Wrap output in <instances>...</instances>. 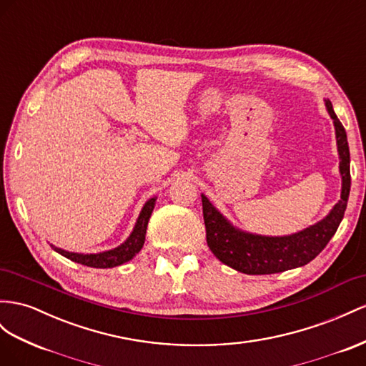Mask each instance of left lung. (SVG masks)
Returning <instances> with one entry per match:
<instances>
[{
  "label": "left lung",
  "instance_id": "8db88e82",
  "mask_svg": "<svg viewBox=\"0 0 366 366\" xmlns=\"http://www.w3.org/2000/svg\"><path fill=\"white\" fill-rule=\"evenodd\" d=\"M325 106H327V111L332 118L335 142H337L340 160L339 171L342 177L340 200L332 206L330 214L320 222L291 235L272 237L239 229L217 209L204 194H202L206 242L212 254L222 263L249 275L275 274L294 269L314 260L337 231L345 209H347L351 189L350 147L347 132L335 115L331 102L325 100Z\"/></svg>",
  "mask_w": 366,
  "mask_h": 366
}]
</instances>
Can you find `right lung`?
Returning a JSON list of instances; mask_svg holds the SVG:
<instances>
[{
  "mask_svg": "<svg viewBox=\"0 0 366 366\" xmlns=\"http://www.w3.org/2000/svg\"><path fill=\"white\" fill-rule=\"evenodd\" d=\"M155 200H157V197H152V199H149L144 203L131 235L127 237V239L120 246H117V248H114V249L97 252V254H81V252L66 251V249L56 248V246L51 244L52 249L56 251L58 254H61L69 260H72L75 263H81L84 266H91V268H114V266H120L126 262H129L143 248L146 229H147V222H149V219H151V214H152L154 206H155Z\"/></svg>",
  "mask_w": 366,
  "mask_h": 366,
  "instance_id": "obj_1",
  "label": "right lung"
}]
</instances>
